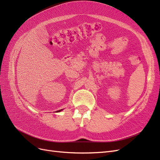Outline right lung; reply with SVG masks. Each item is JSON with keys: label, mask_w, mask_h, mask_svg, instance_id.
I'll return each mask as SVG.
<instances>
[{"label": "right lung", "mask_w": 160, "mask_h": 160, "mask_svg": "<svg viewBox=\"0 0 160 160\" xmlns=\"http://www.w3.org/2000/svg\"><path fill=\"white\" fill-rule=\"evenodd\" d=\"M61 110H59V111H57V112H61Z\"/></svg>", "instance_id": "right-lung-1"}]
</instances>
